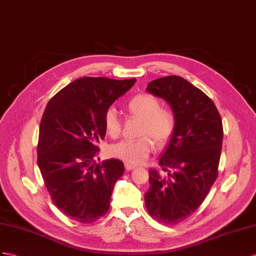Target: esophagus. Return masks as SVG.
Returning <instances> with one entry per match:
<instances>
[{"label": "esophagus", "mask_w": 256, "mask_h": 256, "mask_svg": "<svg viewBox=\"0 0 256 256\" xmlns=\"http://www.w3.org/2000/svg\"><path fill=\"white\" fill-rule=\"evenodd\" d=\"M124 166H126V171H130V170H133V168H136V166L130 164V163H126V164H124Z\"/></svg>", "instance_id": "esophagus-1"}]
</instances>
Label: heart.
I'll list each match as a JSON object with an SVG mask.
<instances>
[{
    "instance_id": "1",
    "label": "heart",
    "mask_w": 256,
    "mask_h": 256,
    "mask_svg": "<svg viewBox=\"0 0 256 256\" xmlns=\"http://www.w3.org/2000/svg\"><path fill=\"white\" fill-rule=\"evenodd\" d=\"M128 112L142 120L140 134L135 140H122L109 148V154L128 163L137 164L145 160L154 149V140L162 147L172 140L176 130V118L172 110L161 108V102L150 94H138L126 104ZM104 128L106 133L116 138L121 133V123L114 109L104 114Z\"/></svg>"
}]
</instances>
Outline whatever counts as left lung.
Returning <instances> with one entry per match:
<instances>
[{"label":"left lung","mask_w":256,"mask_h":256,"mask_svg":"<svg viewBox=\"0 0 256 256\" xmlns=\"http://www.w3.org/2000/svg\"><path fill=\"white\" fill-rule=\"evenodd\" d=\"M147 92L163 98L176 118V130L160 170H149L145 204L150 216L178 224L204 201L218 175L222 124L211 98L178 76L159 78Z\"/></svg>","instance_id":"1"}]
</instances>
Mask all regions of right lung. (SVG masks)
Returning a JSON list of instances; mask_svg holds the SVG:
<instances>
[{
	"label": "right lung",
	"mask_w": 256,
	"mask_h": 256,
	"mask_svg": "<svg viewBox=\"0 0 256 256\" xmlns=\"http://www.w3.org/2000/svg\"><path fill=\"white\" fill-rule=\"evenodd\" d=\"M136 78H76L50 98L40 123L38 166L54 204L69 218L90 224L108 212L124 172L118 159L97 163L104 114Z\"/></svg>",
	"instance_id": "1"
}]
</instances>
